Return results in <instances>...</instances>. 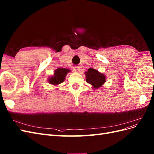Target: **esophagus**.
I'll return each mask as SVG.
<instances>
[{"label": "esophagus", "instance_id": "1", "mask_svg": "<svg viewBox=\"0 0 154 154\" xmlns=\"http://www.w3.org/2000/svg\"><path fill=\"white\" fill-rule=\"evenodd\" d=\"M73 71H74V72H80V69L78 67H74V69H73Z\"/></svg>", "mask_w": 154, "mask_h": 154}]
</instances>
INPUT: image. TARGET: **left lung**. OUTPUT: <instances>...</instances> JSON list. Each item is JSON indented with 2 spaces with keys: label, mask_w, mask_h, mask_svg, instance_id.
<instances>
[{
  "label": "left lung",
  "mask_w": 154,
  "mask_h": 154,
  "mask_svg": "<svg viewBox=\"0 0 154 154\" xmlns=\"http://www.w3.org/2000/svg\"><path fill=\"white\" fill-rule=\"evenodd\" d=\"M85 74L87 82L93 85L95 88L100 87L105 82V76L103 74L100 73L97 70L90 68L88 69Z\"/></svg>",
  "instance_id": "left-lung-1"
}]
</instances>
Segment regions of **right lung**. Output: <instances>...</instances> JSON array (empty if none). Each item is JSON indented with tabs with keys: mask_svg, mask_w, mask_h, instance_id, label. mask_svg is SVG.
<instances>
[{
	"mask_svg": "<svg viewBox=\"0 0 154 154\" xmlns=\"http://www.w3.org/2000/svg\"><path fill=\"white\" fill-rule=\"evenodd\" d=\"M70 72L68 69L58 68L54 71V76L49 78V82L52 85H58L64 82L67 74Z\"/></svg>",
	"mask_w": 154,
	"mask_h": 154,
	"instance_id": "right-lung-1",
	"label": "right lung"
}]
</instances>
